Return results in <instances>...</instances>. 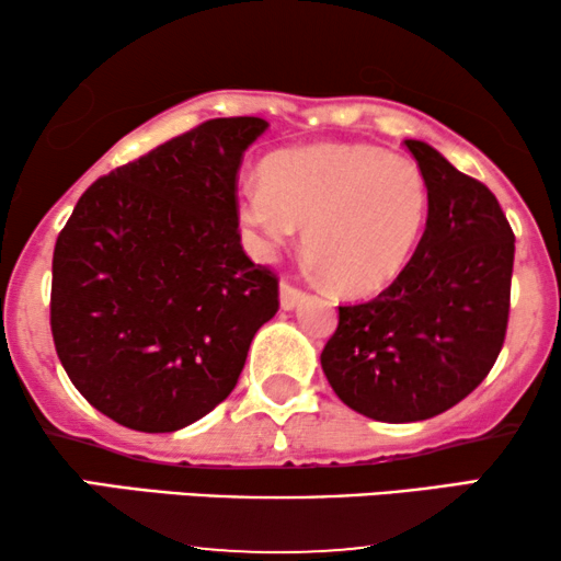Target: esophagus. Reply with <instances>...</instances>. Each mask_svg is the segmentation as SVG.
Masks as SVG:
<instances>
[{
    "mask_svg": "<svg viewBox=\"0 0 561 561\" xmlns=\"http://www.w3.org/2000/svg\"><path fill=\"white\" fill-rule=\"evenodd\" d=\"M304 290L290 286V283H280V309L283 311H294L298 304L304 301Z\"/></svg>",
    "mask_w": 561,
    "mask_h": 561,
    "instance_id": "obj_1",
    "label": "esophagus"
}]
</instances>
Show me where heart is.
Segmentation results:
<instances>
[{
  "label": "heart",
  "mask_w": 561,
  "mask_h": 561,
  "mask_svg": "<svg viewBox=\"0 0 561 561\" xmlns=\"http://www.w3.org/2000/svg\"><path fill=\"white\" fill-rule=\"evenodd\" d=\"M263 183L242 188L237 211L260 250L306 227V252L336 290L370 296L403 273L426 221L424 173L375 145L324 142L263 160Z\"/></svg>",
  "instance_id": "b5f03b06"
}]
</instances>
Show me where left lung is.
<instances>
[{
  "mask_svg": "<svg viewBox=\"0 0 561 561\" xmlns=\"http://www.w3.org/2000/svg\"><path fill=\"white\" fill-rule=\"evenodd\" d=\"M428 191V217L403 273L367 304L340 306L321 352L329 386L386 424L439 416L485 380L511 309L516 237L488 186L439 150L405 140Z\"/></svg>",
  "mask_w": 561,
  "mask_h": 561,
  "instance_id": "8db88e82",
  "label": "left lung"
}]
</instances>
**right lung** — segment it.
<instances>
[{"label":"right lung","mask_w":561,"mask_h":561,"mask_svg":"<svg viewBox=\"0 0 561 561\" xmlns=\"http://www.w3.org/2000/svg\"><path fill=\"white\" fill-rule=\"evenodd\" d=\"M265 129L204 122L91 183L60 229L53 342L76 390L122 426L165 434L206 416L278 311V278L237 229V171Z\"/></svg>","instance_id":"1"}]
</instances>
